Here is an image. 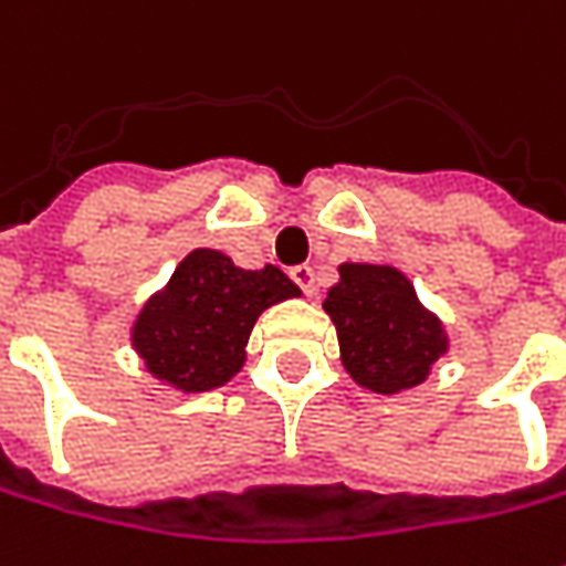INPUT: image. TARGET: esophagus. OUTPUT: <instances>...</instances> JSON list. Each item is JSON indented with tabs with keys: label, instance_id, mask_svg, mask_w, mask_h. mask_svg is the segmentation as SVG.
<instances>
[{
	"label": "esophagus",
	"instance_id": "1",
	"mask_svg": "<svg viewBox=\"0 0 566 566\" xmlns=\"http://www.w3.org/2000/svg\"><path fill=\"white\" fill-rule=\"evenodd\" d=\"M291 279H294V284L301 287L306 297L316 294V269H313V265H294V269H291Z\"/></svg>",
	"mask_w": 566,
	"mask_h": 566
}]
</instances>
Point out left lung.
I'll return each instance as SVG.
<instances>
[{
  "label": "left lung",
  "instance_id": "left-lung-1",
  "mask_svg": "<svg viewBox=\"0 0 566 566\" xmlns=\"http://www.w3.org/2000/svg\"><path fill=\"white\" fill-rule=\"evenodd\" d=\"M338 272L342 282L322 306L335 322L350 379L376 395H398L426 381L448 338L407 275L369 263H344Z\"/></svg>",
  "mask_w": 566,
  "mask_h": 566
}]
</instances>
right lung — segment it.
I'll list each match as a JSON object with an SVG mask.
<instances>
[{
    "instance_id": "add662e5",
    "label": "right lung",
    "mask_w": 566,
    "mask_h": 566,
    "mask_svg": "<svg viewBox=\"0 0 566 566\" xmlns=\"http://www.w3.org/2000/svg\"><path fill=\"white\" fill-rule=\"evenodd\" d=\"M282 269H238L219 250H193L163 294L134 322V350L156 379L181 391L219 388L244 366V347L260 313L297 297Z\"/></svg>"
}]
</instances>
